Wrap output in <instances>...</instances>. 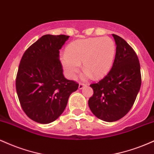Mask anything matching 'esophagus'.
I'll use <instances>...</instances> for the list:
<instances>
[{"mask_svg": "<svg viewBox=\"0 0 154 154\" xmlns=\"http://www.w3.org/2000/svg\"><path fill=\"white\" fill-rule=\"evenodd\" d=\"M85 85H86L84 84V83H79V90L82 89V88H84V86H85Z\"/></svg>", "mask_w": 154, "mask_h": 154, "instance_id": "34e87169", "label": "esophagus"}]
</instances>
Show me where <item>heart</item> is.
<instances>
[{"label": "heart", "mask_w": 154, "mask_h": 154, "mask_svg": "<svg viewBox=\"0 0 154 154\" xmlns=\"http://www.w3.org/2000/svg\"><path fill=\"white\" fill-rule=\"evenodd\" d=\"M116 54V45L108 37L91 38L73 41L61 56V63L67 77L75 79L82 63V78L94 76L101 78L111 69Z\"/></svg>", "instance_id": "b5f03b06"}]
</instances>
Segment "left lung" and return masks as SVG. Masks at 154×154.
I'll return each instance as SVG.
<instances>
[{
	"mask_svg": "<svg viewBox=\"0 0 154 154\" xmlns=\"http://www.w3.org/2000/svg\"><path fill=\"white\" fill-rule=\"evenodd\" d=\"M112 36L116 45L114 63L103 79L90 85L93 95L88 100L92 113L109 122L128 114L141 85L140 66L135 52L121 37Z\"/></svg>",
	"mask_w": 154,
	"mask_h": 154,
	"instance_id": "left-lung-1",
	"label": "left lung"
}]
</instances>
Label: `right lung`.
Instances as JSON below:
<instances>
[{
    "mask_svg": "<svg viewBox=\"0 0 154 154\" xmlns=\"http://www.w3.org/2000/svg\"><path fill=\"white\" fill-rule=\"evenodd\" d=\"M69 36L45 35L24 52L16 89L23 111L32 120L48 124L59 117L79 85L63 75L59 50Z\"/></svg>",
    "mask_w": 154,
    "mask_h": 154,
    "instance_id": "right-lung-1",
    "label": "right lung"
}]
</instances>
